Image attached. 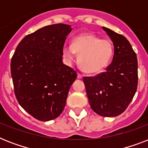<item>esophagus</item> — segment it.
Here are the masks:
<instances>
[{
	"mask_svg": "<svg viewBox=\"0 0 148 148\" xmlns=\"http://www.w3.org/2000/svg\"><path fill=\"white\" fill-rule=\"evenodd\" d=\"M82 77H83V76H82V75H81V74H79V73H77V78L81 79V78H82Z\"/></svg>",
	"mask_w": 148,
	"mask_h": 148,
	"instance_id": "34e87169",
	"label": "esophagus"
}]
</instances>
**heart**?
I'll list each match as a JSON object with an SVG mask.
<instances>
[{"instance_id":"heart-1","label":"heart","mask_w":148,"mask_h":148,"mask_svg":"<svg viewBox=\"0 0 148 148\" xmlns=\"http://www.w3.org/2000/svg\"><path fill=\"white\" fill-rule=\"evenodd\" d=\"M79 53L78 63L89 74H96L108 67L114 55V45L110 40L102 39L92 34L75 37L72 45H64L63 54L67 60H73Z\"/></svg>"}]
</instances>
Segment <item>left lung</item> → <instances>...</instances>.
Listing matches in <instances>:
<instances>
[{
    "label": "left lung",
    "mask_w": 148,
    "mask_h": 148,
    "mask_svg": "<svg viewBox=\"0 0 148 148\" xmlns=\"http://www.w3.org/2000/svg\"><path fill=\"white\" fill-rule=\"evenodd\" d=\"M114 44L112 62L106 71L84 77L90 108L103 117H116L126 110L138 88V58L121 34L103 27Z\"/></svg>",
    "instance_id": "8db88e82"
}]
</instances>
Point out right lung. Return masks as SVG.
<instances>
[{
  "label": "right lung",
  "instance_id": "obj_1",
  "mask_svg": "<svg viewBox=\"0 0 148 148\" xmlns=\"http://www.w3.org/2000/svg\"><path fill=\"white\" fill-rule=\"evenodd\" d=\"M72 28L48 25L27 35L17 45L10 62L18 103L36 119L48 121L62 113L76 71L63 64V47Z\"/></svg>",
  "mask_w": 148,
  "mask_h": 148
}]
</instances>
